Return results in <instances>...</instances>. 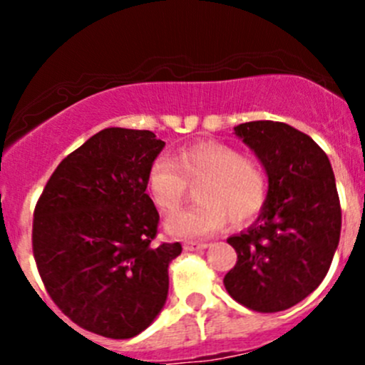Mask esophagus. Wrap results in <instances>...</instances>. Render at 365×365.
<instances>
[{
  "mask_svg": "<svg viewBox=\"0 0 365 365\" xmlns=\"http://www.w3.org/2000/svg\"><path fill=\"white\" fill-rule=\"evenodd\" d=\"M206 247H208V244H203V242H185L183 244L185 251H203Z\"/></svg>",
  "mask_w": 365,
  "mask_h": 365,
  "instance_id": "esophagus-1",
  "label": "esophagus"
}]
</instances>
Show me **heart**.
Here are the masks:
<instances>
[{"label":"heart","instance_id":"1","mask_svg":"<svg viewBox=\"0 0 365 365\" xmlns=\"http://www.w3.org/2000/svg\"><path fill=\"white\" fill-rule=\"evenodd\" d=\"M189 187H196L200 203L168 220L165 227L175 237H206L227 219L237 226L251 222L268 197L263 164L219 141L194 143L180 148L173 160L159 157L152 162L146 189L160 213L178 212L189 200Z\"/></svg>","mask_w":365,"mask_h":365}]
</instances>
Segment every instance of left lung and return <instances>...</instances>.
Returning a JSON list of instances; mask_svg holds the SVG:
<instances>
[{"instance_id": "8db88e82", "label": "left lung", "mask_w": 365, "mask_h": 365, "mask_svg": "<svg viewBox=\"0 0 365 365\" xmlns=\"http://www.w3.org/2000/svg\"><path fill=\"white\" fill-rule=\"evenodd\" d=\"M268 175V197L245 233L227 238L237 264L224 277L231 298L256 312H279L325 279L341 235V203L327 153L281 121L235 127Z\"/></svg>"}]
</instances>
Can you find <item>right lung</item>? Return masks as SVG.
I'll return each instance as SVG.
<instances>
[{
	"label": "right lung",
	"mask_w": 365,
	"mask_h": 365,
	"mask_svg": "<svg viewBox=\"0 0 365 365\" xmlns=\"http://www.w3.org/2000/svg\"><path fill=\"white\" fill-rule=\"evenodd\" d=\"M165 143L104 128L60 162L33 212L31 244L47 293L88 332L130 339L165 304L182 245H155L159 212L146 175Z\"/></svg>",
	"instance_id": "1"
}]
</instances>
